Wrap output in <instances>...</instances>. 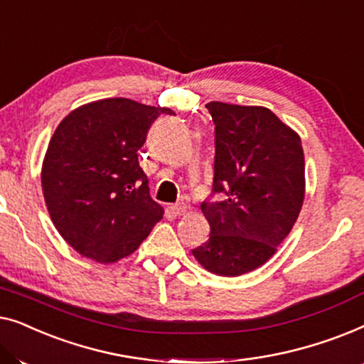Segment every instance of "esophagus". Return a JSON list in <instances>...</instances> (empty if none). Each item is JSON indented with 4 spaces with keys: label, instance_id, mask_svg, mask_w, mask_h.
Instances as JSON below:
<instances>
[{
    "label": "esophagus",
    "instance_id": "obj_1",
    "mask_svg": "<svg viewBox=\"0 0 364 364\" xmlns=\"http://www.w3.org/2000/svg\"><path fill=\"white\" fill-rule=\"evenodd\" d=\"M171 210L172 213H176V215H183V213L187 212V205L183 202L173 203V205H171Z\"/></svg>",
    "mask_w": 364,
    "mask_h": 364
}]
</instances>
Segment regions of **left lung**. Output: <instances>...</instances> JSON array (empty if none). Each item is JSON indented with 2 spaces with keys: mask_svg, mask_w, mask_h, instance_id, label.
Wrapping results in <instances>:
<instances>
[{
  "mask_svg": "<svg viewBox=\"0 0 364 364\" xmlns=\"http://www.w3.org/2000/svg\"><path fill=\"white\" fill-rule=\"evenodd\" d=\"M207 109L215 124L212 188L223 196L200 205L210 235L192 253L210 273L238 277L270 260L295 225L305 156L300 136L270 109L218 101Z\"/></svg>",
  "mask_w": 364,
  "mask_h": 364,
  "instance_id": "8db88e82",
  "label": "left lung"
}]
</instances>
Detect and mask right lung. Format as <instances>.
I'll return each instance as SVG.
<instances>
[{
  "label": "right lung",
  "mask_w": 364,
  "mask_h": 364,
  "mask_svg": "<svg viewBox=\"0 0 364 364\" xmlns=\"http://www.w3.org/2000/svg\"><path fill=\"white\" fill-rule=\"evenodd\" d=\"M167 107L109 97L82 104L59 122L41 167L49 217L82 257L114 263L131 255L161 220L137 152Z\"/></svg>",
  "instance_id": "1"
}]
</instances>
